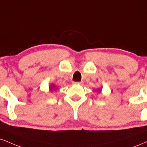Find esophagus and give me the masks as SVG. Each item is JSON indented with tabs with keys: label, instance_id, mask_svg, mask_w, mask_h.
<instances>
[{
	"label": "esophagus",
	"instance_id": "esophagus-1",
	"mask_svg": "<svg viewBox=\"0 0 147 147\" xmlns=\"http://www.w3.org/2000/svg\"><path fill=\"white\" fill-rule=\"evenodd\" d=\"M74 84H82L83 82H74Z\"/></svg>",
	"mask_w": 147,
	"mask_h": 147
}]
</instances>
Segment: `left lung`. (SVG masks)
<instances>
[{"mask_svg":"<svg viewBox=\"0 0 147 147\" xmlns=\"http://www.w3.org/2000/svg\"><path fill=\"white\" fill-rule=\"evenodd\" d=\"M98 90H99V92H101V90H99H99H97V91H98Z\"/></svg>","mask_w":147,"mask_h":147,"instance_id":"1","label":"left lung"}]
</instances>
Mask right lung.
<instances>
[{"mask_svg":"<svg viewBox=\"0 0 147 147\" xmlns=\"http://www.w3.org/2000/svg\"><path fill=\"white\" fill-rule=\"evenodd\" d=\"M55 87H56V86H55V85L52 84L50 85V87H49V88H50V90H53L54 88H55ZM55 89H57V88H55Z\"/></svg>","mask_w":147,"mask_h":147,"instance_id":"right-lung-1","label":"right lung"}]
</instances>
